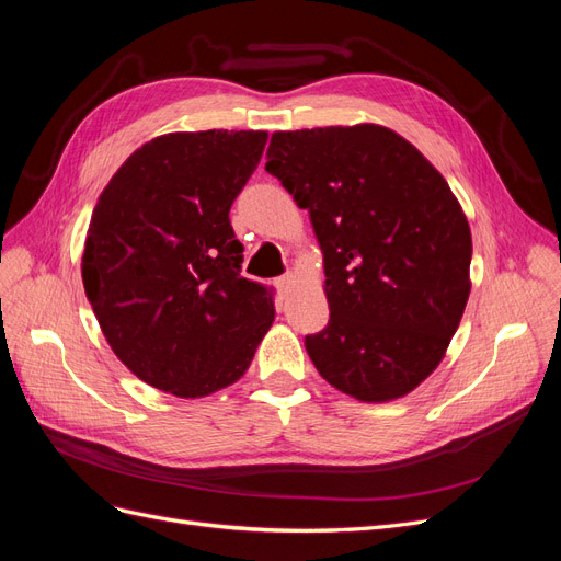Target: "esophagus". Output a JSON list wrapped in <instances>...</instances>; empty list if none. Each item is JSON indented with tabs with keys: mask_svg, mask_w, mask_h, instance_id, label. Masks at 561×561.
Instances as JSON below:
<instances>
[{
	"mask_svg": "<svg viewBox=\"0 0 561 561\" xmlns=\"http://www.w3.org/2000/svg\"><path fill=\"white\" fill-rule=\"evenodd\" d=\"M293 283H295L293 274H287V276H280V278H276V287H278V293H287V290H290Z\"/></svg>",
	"mask_w": 561,
	"mask_h": 561,
	"instance_id": "obj_1",
	"label": "esophagus"
}]
</instances>
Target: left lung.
Instances as JSON below:
<instances>
[{"instance_id": "left-lung-1", "label": "left lung", "mask_w": 561, "mask_h": 561, "mask_svg": "<svg viewBox=\"0 0 561 561\" xmlns=\"http://www.w3.org/2000/svg\"><path fill=\"white\" fill-rule=\"evenodd\" d=\"M266 171L322 250L330 320L304 339L320 377L363 402L407 396L445 358L470 295V227L449 184L377 124L278 130Z\"/></svg>"}]
</instances>
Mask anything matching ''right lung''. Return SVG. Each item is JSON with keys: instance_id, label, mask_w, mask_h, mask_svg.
<instances>
[{"instance_id": "1", "label": "right lung", "mask_w": 561, "mask_h": 561, "mask_svg": "<svg viewBox=\"0 0 561 561\" xmlns=\"http://www.w3.org/2000/svg\"><path fill=\"white\" fill-rule=\"evenodd\" d=\"M264 130L168 133L135 149L100 194L81 257L107 344L178 398L239 381L274 322V295L241 276L229 210Z\"/></svg>"}]
</instances>
